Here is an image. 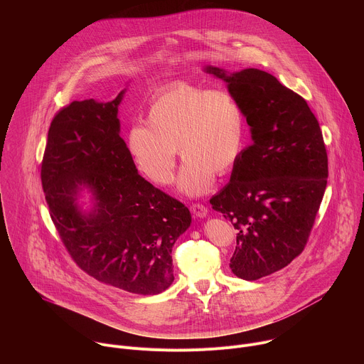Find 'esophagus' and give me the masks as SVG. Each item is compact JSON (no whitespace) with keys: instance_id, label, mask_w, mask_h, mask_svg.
Here are the masks:
<instances>
[{"instance_id":"1","label":"esophagus","mask_w":364,"mask_h":364,"mask_svg":"<svg viewBox=\"0 0 364 364\" xmlns=\"http://www.w3.org/2000/svg\"><path fill=\"white\" fill-rule=\"evenodd\" d=\"M191 213H193L196 217H198V218H204V217H207L208 210H207V207L203 205V204H193V205H191Z\"/></svg>"}]
</instances>
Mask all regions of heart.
<instances>
[{"mask_svg":"<svg viewBox=\"0 0 364 364\" xmlns=\"http://www.w3.org/2000/svg\"><path fill=\"white\" fill-rule=\"evenodd\" d=\"M245 133L244 109L231 92L177 82L156 95L147 124L129 130L127 149L139 170L160 186L173 181L178 150L186 160L178 188L201 196L213 187L215 174L232 170Z\"/></svg>","mask_w":364,"mask_h":364,"instance_id":"obj_1","label":"heart"}]
</instances>
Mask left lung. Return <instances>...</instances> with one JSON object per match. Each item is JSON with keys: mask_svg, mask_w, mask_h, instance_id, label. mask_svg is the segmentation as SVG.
<instances>
[{"mask_svg": "<svg viewBox=\"0 0 364 364\" xmlns=\"http://www.w3.org/2000/svg\"><path fill=\"white\" fill-rule=\"evenodd\" d=\"M204 70L227 83L251 130L252 144L210 204L238 230L231 271L257 281L304 251L328 184L326 147L306 100L271 73Z\"/></svg>", "mask_w": 364, "mask_h": 364, "instance_id": "obj_1", "label": "left lung"}]
</instances>
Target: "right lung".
Here are the masks:
<instances>
[{
    "label": "right lung",
    "instance_id": "right-lung-1",
    "mask_svg": "<svg viewBox=\"0 0 364 364\" xmlns=\"http://www.w3.org/2000/svg\"><path fill=\"white\" fill-rule=\"evenodd\" d=\"M73 100L52 120L41 180L50 218L73 261L99 282L157 295L174 281L171 250L188 208L144 180L120 137L119 105ZM90 193L92 207L78 204Z\"/></svg>",
    "mask_w": 364,
    "mask_h": 364
}]
</instances>
